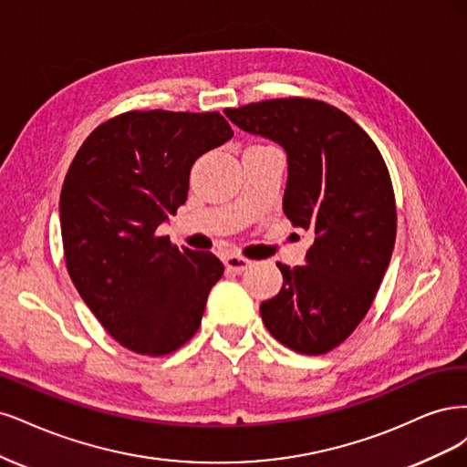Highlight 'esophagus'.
<instances>
[{"label":"esophagus","mask_w":467,"mask_h":467,"mask_svg":"<svg viewBox=\"0 0 467 467\" xmlns=\"http://www.w3.org/2000/svg\"><path fill=\"white\" fill-rule=\"evenodd\" d=\"M250 264H252L250 260L243 258V255H234V254H231V255H227V258H224V265H227V269L233 274H243L246 267H250Z\"/></svg>","instance_id":"1"}]
</instances>
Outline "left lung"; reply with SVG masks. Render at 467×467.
Returning a JSON list of instances; mask_svg holds the SVG:
<instances>
[{
    "label": "left lung",
    "instance_id": "8db88e82",
    "mask_svg": "<svg viewBox=\"0 0 467 467\" xmlns=\"http://www.w3.org/2000/svg\"><path fill=\"white\" fill-rule=\"evenodd\" d=\"M234 126L279 143L289 162L283 212L314 244L260 305L265 327L303 355H322L365 318L396 243V198L379 147L357 122L316 99H274L224 110Z\"/></svg>",
    "mask_w": 467,
    "mask_h": 467
}]
</instances>
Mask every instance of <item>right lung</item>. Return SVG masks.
<instances>
[{"mask_svg":"<svg viewBox=\"0 0 467 467\" xmlns=\"http://www.w3.org/2000/svg\"><path fill=\"white\" fill-rule=\"evenodd\" d=\"M231 138L219 112L131 110L100 124L69 164L59 193L67 274L133 353L169 355L198 332L224 265L157 229L186 202L195 159Z\"/></svg>","mask_w":467,"mask_h":467,"instance_id":"obj_1","label":"right lung"}]
</instances>
